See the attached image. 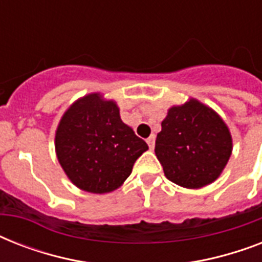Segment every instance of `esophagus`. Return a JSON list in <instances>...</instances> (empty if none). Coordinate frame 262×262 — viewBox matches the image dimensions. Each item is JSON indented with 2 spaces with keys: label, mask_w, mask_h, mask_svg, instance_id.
<instances>
[{
  "label": "esophagus",
  "mask_w": 262,
  "mask_h": 262,
  "mask_svg": "<svg viewBox=\"0 0 262 262\" xmlns=\"http://www.w3.org/2000/svg\"><path fill=\"white\" fill-rule=\"evenodd\" d=\"M147 144H148V147H149V149H154V147H155V136H151V137H148Z\"/></svg>",
  "instance_id": "obj_1"
}]
</instances>
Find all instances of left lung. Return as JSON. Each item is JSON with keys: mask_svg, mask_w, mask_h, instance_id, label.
Instances as JSON below:
<instances>
[{"mask_svg": "<svg viewBox=\"0 0 262 262\" xmlns=\"http://www.w3.org/2000/svg\"><path fill=\"white\" fill-rule=\"evenodd\" d=\"M231 151L227 125L194 99L168 110L155 143L164 175L187 189L213 182L226 167Z\"/></svg>", "mask_w": 262, "mask_h": 262, "instance_id": "left-lung-1", "label": "left lung"}]
</instances>
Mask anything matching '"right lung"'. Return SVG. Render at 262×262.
Wrapping results in <instances>:
<instances>
[{"label":"right lung","instance_id":"right-lung-1","mask_svg":"<svg viewBox=\"0 0 262 262\" xmlns=\"http://www.w3.org/2000/svg\"><path fill=\"white\" fill-rule=\"evenodd\" d=\"M147 149V143L122 122L117 104L99 94L73 103L55 133L63 171L77 187L99 194L121 186Z\"/></svg>","mask_w":262,"mask_h":262}]
</instances>
